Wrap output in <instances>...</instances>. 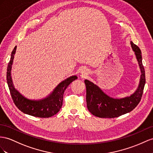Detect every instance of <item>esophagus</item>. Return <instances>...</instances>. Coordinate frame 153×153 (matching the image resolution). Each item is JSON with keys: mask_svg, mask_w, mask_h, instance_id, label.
Instances as JSON below:
<instances>
[{"mask_svg": "<svg viewBox=\"0 0 153 153\" xmlns=\"http://www.w3.org/2000/svg\"><path fill=\"white\" fill-rule=\"evenodd\" d=\"M81 76H82L85 77V76H87L88 75V72H87V70H81Z\"/></svg>", "mask_w": 153, "mask_h": 153, "instance_id": "34e87169", "label": "esophagus"}]
</instances>
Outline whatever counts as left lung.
<instances>
[{
    "label": "left lung",
    "mask_w": 153,
    "mask_h": 153,
    "mask_svg": "<svg viewBox=\"0 0 153 153\" xmlns=\"http://www.w3.org/2000/svg\"><path fill=\"white\" fill-rule=\"evenodd\" d=\"M141 70V77L137 91L129 97L122 99H113L101 91L97 85L88 80H85L87 88V105L89 112L94 116L102 118H113L132 111L142 99L146 84L145 69L142 64V52L139 47L131 42Z\"/></svg>",
    "instance_id": "obj_1"
}]
</instances>
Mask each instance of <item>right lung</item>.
Listing matches in <instances>:
<instances>
[{"label":"right lung","mask_w":153,"mask_h":153,"mask_svg":"<svg viewBox=\"0 0 153 153\" xmlns=\"http://www.w3.org/2000/svg\"><path fill=\"white\" fill-rule=\"evenodd\" d=\"M16 48L17 46H15L11 52L10 60L7 65L6 74L7 83L13 103L21 111L33 116L49 117L56 114L62 107L65 91L72 81L77 79V76L70 77L65 81H62L55 88L52 94L44 100L33 101L26 99L15 89L11 80V65L13 63Z\"/></svg>","instance_id":"add662e5"}]
</instances>
